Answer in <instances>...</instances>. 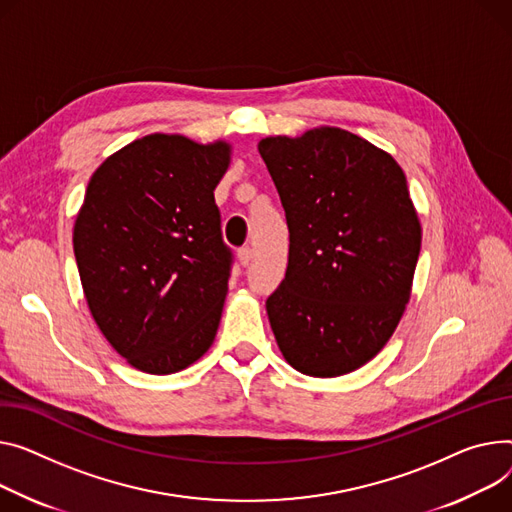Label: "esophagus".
Masks as SVG:
<instances>
[{
    "instance_id": "esophagus-1",
    "label": "esophagus",
    "mask_w": 512,
    "mask_h": 512,
    "mask_svg": "<svg viewBox=\"0 0 512 512\" xmlns=\"http://www.w3.org/2000/svg\"><path fill=\"white\" fill-rule=\"evenodd\" d=\"M238 261H241V265H243V267L251 265V261H253V249L245 247V249L238 251Z\"/></svg>"
}]
</instances>
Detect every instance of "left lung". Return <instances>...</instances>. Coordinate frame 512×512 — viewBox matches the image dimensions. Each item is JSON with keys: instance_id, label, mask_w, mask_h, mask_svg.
Returning a JSON list of instances; mask_svg holds the SVG:
<instances>
[{"instance_id": "obj_1", "label": "left lung", "mask_w": 512, "mask_h": 512, "mask_svg": "<svg viewBox=\"0 0 512 512\" xmlns=\"http://www.w3.org/2000/svg\"><path fill=\"white\" fill-rule=\"evenodd\" d=\"M257 148L290 230L286 278L265 302L271 331L298 372L342 377L385 348L412 296L422 226L405 175L339 127Z\"/></svg>"}]
</instances>
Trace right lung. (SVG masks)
<instances>
[{
  "instance_id": "1",
  "label": "right lung",
  "mask_w": 512,
  "mask_h": 512,
  "mask_svg": "<svg viewBox=\"0 0 512 512\" xmlns=\"http://www.w3.org/2000/svg\"><path fill=\"white\" fill-rule=\"evenodd\" d=\"M230 156L224 140L150 133L90 177L74 224L84 296L100 333L142 372H179L214 344L232 261L214 189Z\"/></svg>"
}]
</instances>
